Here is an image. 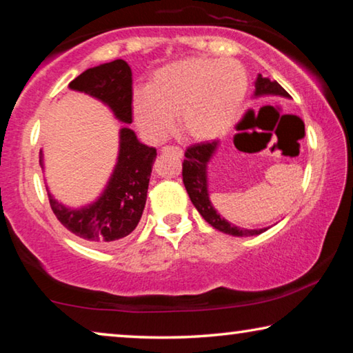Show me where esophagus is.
Wrapping results in <instances>:
<instances>
[{"instance_id": "obj_1", "label": "esophagus", "mask_w": 353, "mask_h": 353, "mask_svg": "<svg viewBox=\"0 0 353 353\" xmlns=\"http://www.w3.org/2000/svg\"><path fill=\"white\" fill-rule=\"evenodd\" d=\"M162 152L163 154H166V152H172V154H176V155H179V157H182L183 155V151L179 146H165L163 149H162Z\"/></svg>"}]
</instances>
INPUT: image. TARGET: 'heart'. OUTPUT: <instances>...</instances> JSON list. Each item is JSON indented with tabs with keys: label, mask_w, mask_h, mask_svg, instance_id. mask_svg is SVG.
I'll return each mask as SVG.
<instances>
[{
	"label": "heart",
	"mask_w": 353,
	"mask_h": 353,
	"mask_svg": "<svg viewBox=\"0 0 353 353\" xmlns=\"http://www.w3.org/2000/svg\"><path fill=\"white\" fill-rule=\"evenodd\" d=\"M248 73L234 59L183 57L159 68L146 92L135 94V124L152 141L174 126L190 141H210L236 123L248 93Z\"/></svg>",
	"instance_id": "b5f03b06"
}]
</instances>
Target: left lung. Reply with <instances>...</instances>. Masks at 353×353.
<instances>
[{"instance_id": "left-lung-1", "label": "left lung", "mask_w": 353, "mask_h": 353, "mask_svg": "<svg viewBox=\"0 0 353 353\" xmlns=\"http://www.w3.org/2000/svg\"><path fill=\"white\" fill-rule=\"evenodd\" d=\"M255 98L261 97H282L290 99L291 97L288 92L280 85L277 81H270L268 77H263L259 74L255 81ZM219 148V141H205L201 145H193L187 149L183 160L182 168V179L183 185L187 188V193L190 196L193 205L198 208L201 216L204 218L208 224L219 232L224 234L234 235V236H254L260 235L263 232L268 230V227L263 229H244V227H238L235 224L229 223L216 212L210 201V194H208V163L216 154Z\"/></svg>"}]
</instances>
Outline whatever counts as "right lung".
<instances>
[{
	"label": "right lung",
	"instance_id": "right-lung-1",
	"mask_svg": "<svg viewBox=\"0 0 353 353\" xmlns=\"http://www.w3.org/2000/svg\"><path fill=\"white\" fill-rule=\"evenodd\" d=\"M68 88L101 101L118 121L132 123V71L123 59L85 70L68 83ZM155 157V148L143 145L132 129L123 126L119 129L117 163L104 190L93 202L68 207L59 202L46 185L56 218L71 234L88 243L112 246L121 241L140 223ZM40 166L45 170L43 151H40Z\"/></svg>",
	"mask_w": 353,
	"mask_h": 353
}]
</instances>
